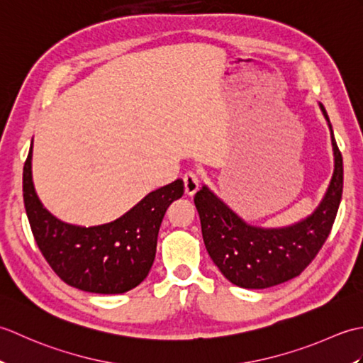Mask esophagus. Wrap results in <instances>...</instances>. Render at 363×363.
Returning a JSON list of instances; mask_svg holds the SVG:
<instances>
[{
	"label": "esophagus",
	"instance_id": "obj_1",
	"mask_svg": "<svg viewBox=\"0 0 363 363\" xmlns=\"http://www.w3.org/2000/svg\"><path fill=\"white\" fill-rule=\"evenodd\" d=\"M184 187H186V194L189 196H194L199 189V177L194 172H187L184 174Z\"/></svg>",
	"mask_w": 363,
	"mask_h": 363
}]
</instances>
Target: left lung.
<instances>
[{
	"label": "left lung",
	"mask_w": 363,
	"mask_h": 363,
	"mask_svg": "<svg viewBox=\"0 0 363 363\" xmlns=\"http://www.w3.org/2000/svg\"><path fill=\"white\" fill-rule=\"evenodd\" d=\"M320 109L330 130L334 173L325 196L309 217L284 228L252 226L207 186L196 191L195 206L206 250L223 276L238 287L268 289L299 276L333 229L342 201L343 159L321 103Z\"/></svg>",
	"instance_id": "obj_1"
}]
</instances>
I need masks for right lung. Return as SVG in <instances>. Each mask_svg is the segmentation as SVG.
I'll use <instances>...</instances> for the list:
<instances>
[{"instance_id": "obj_1", "label": "right lung", "mask_w": 363, "mask_h": 363, "mask_svg": "<svg viewBox=\"0 0 363 363\" xmlns=\"http://www.w3.org/2000/svg\"><path fill=\"white\" fill-rule=\"evenodd\" d=\"M33 143L23 168V199L35 242L60 279L90 293L117 295L137 287L152 267L160 223L182 179L152 190L120 218L98 226L70 225L54 217L33 182Z\"/></svg>"}]
</instances>
